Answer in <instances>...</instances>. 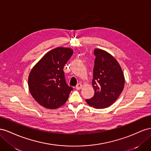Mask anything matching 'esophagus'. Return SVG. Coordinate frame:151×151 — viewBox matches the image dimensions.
I'll use <instances>...</instances> for the list:
<instances>
[{
  "mask_svg": "<svg viewBox=\"0 0 151 151\" xmlns=\"http://www.w3.org/2000/svg\"><path fill=\"white\" fill-rule=\"evenodd\" d=\"M81 87H82V85H81V84L78 83V84H77V85L76 86V89L80 90V89L81 88Z\"/></svg>",
  "mask_w": 151,
  "mask_h": 151,
  "instance_id": "34e87169",
  "label": "esophagus"
}]
</instances>
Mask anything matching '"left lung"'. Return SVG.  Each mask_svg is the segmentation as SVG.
Listing matches in <instances>:
<instances>
[{"label": "left lung", "instance_id": "1", "mask_svg": "<svg viewBox=\"0 0 151 151\" xmlns=\"http://www.w3.org/2000/svg\"><path fill=\"white\" fill-rule=\"evenodd\" d=\"M92 80L95 94L86 99L87 104L96 109H104L111 106L122 92L124 77L116 59L107 52L96 49Z\"/></svg>", "mask_w": 151, "mask_h": 151}]
</instances>
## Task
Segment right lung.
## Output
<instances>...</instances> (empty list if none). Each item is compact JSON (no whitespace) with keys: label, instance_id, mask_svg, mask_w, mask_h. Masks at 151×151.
Listing matches in <instances>:
<instances>
[{"label":"right lung","instance_id":"1","mask_svg":"<svg viewBox=\"0 0 151 151\" xmlns=\"http://www.w3.org/2000/svg\"><path fill=\"white\" fill-rule=\"evenodd\" d=\"M70 48L50 50L34 66L28 76L32 97L43 107L54 109L65 104L73 88L66 82L63 68L73 55Z\"/></svg>","mask_w":151,"mask_h":151}]
</instances>
